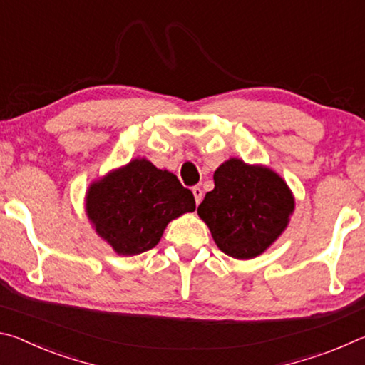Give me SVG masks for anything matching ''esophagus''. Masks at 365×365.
Segmentation results:
<instances>
[{"mask_svg":"<svg viewBox=\"0 0 365 365\" xmlns=\"http://www.w3.org/2000/svg\"><path fill=\"white\" fill-rule=\"evenodd\" d=\"M191 191H193L196 205H200V202L202 201V190L200 187H193V188H191Z\"/></svg>","mask_w":365,"mask_h":365,"instance_id":"esophagus-1","label":"esophagus"}]
</instances>
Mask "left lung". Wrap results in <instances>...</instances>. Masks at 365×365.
I'll use <instances>...</instances> for the list:
<instances>
[{
    "label": "left lung",
    "mask_w": 365,
    "mask_h": 365,
    "mask_svg": "<svg viewBox=\"0 0 365 365\" xmlns=\"http://www.w3.org/2000/svg\"><path fill=\"white\" fill-rule=\"evenodd\" d=\"M294 197L285 180L265 165L232 158L214 172V190L197 206L215 245L235 259H252L285 230Z\"/></svg>",
    "instance_id": "left-lung-1"
}]
</instances>
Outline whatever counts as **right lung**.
<instances>
[{"label":"right lung","mask_w":365,"mask_h":365,"mask_svg":"<svg viewBox=\"0 0 365 365\" xmlns=\"http://www.w3.org/2000/svg\"><path fill=\"white\" fill-rule=\"evenodd\" d=\"M195 207L193 193L172 172L154 168L145 158L91 183L85 200L96 233L120 256L154 248L169 222Z\"/></svg>","instance_id":"add662e5"}]
</instances>
